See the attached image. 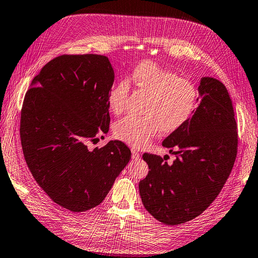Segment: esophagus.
<instances>
[{"mask_svg":"<svg viewBox=\"0 0 258 258\" xmlns=\"http://www.w3.org/2000/svg\"><path fill=\"white\" fill-rule=\"evenodd\" d=\"M131 153H133V155H131V156H133L134 160H138L140 158V153L138 152L136 149H131Z\"/></svg>","mask_w":258,"mask_h":258,"instance_id":"obj_1","label":"esophagus"}]
</instances>
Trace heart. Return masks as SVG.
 <instances>
[{
    "mask_svg": "<svg viewBox=\"0 0 258 258\" xmlns=\"http://www.w3.org/2000/svg\"><path fill=\"white\" fill-rule=\"evenodd\" d=\"M129 82L137 91L147 94L143 116H127L117 121L114 135L118 140L135 148H142L161 130L171 134L183 127L192 116L199 102V92L191 81L162 68L153 61H143L111 87L107 103L114 114L125 108Z\"/></svg>",
    "mask_w": 258,
    "mask_h": 258,
    "instance_id": "b5f03b06",
    "label": "heart"
}]
</instances>
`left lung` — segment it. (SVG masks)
I'll use <instances>...</instances> for the list:
<instances>
[{
  "label": "left lung",
  "instance_id": "8db88e82",
  "mask_svg": "<svg viewBox=\"0 0 258 258\" xmlns=\"http://www.w3.org/2000/svg\"><path fill=\"white\" fill-rule=\"evenodd\" d=\"M200 104L183 127L162 146L176 155L144 153L149 173L139 183L142 204L160 222L176 225L198 217L221 191L237 154V125L232 100L221 82L203 78Z\"/></svg>",
  "mask_w": 258,
  "mask_h": 258
}]
</instances>
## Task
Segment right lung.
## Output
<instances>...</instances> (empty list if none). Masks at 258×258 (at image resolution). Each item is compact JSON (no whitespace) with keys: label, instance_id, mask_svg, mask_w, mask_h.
<instances>
[{"label":"right lung","instance_id":"1","mask_svg":"<svg viewBox=\"0 0 258 258\" xmlns=\"http://www.w3.org/2000/svg\"><path fill=\"white\" fill-rule=\"evenodd\" d=\"M114 79L107 56L62 54L41 69L24 98L25 161L52 202L72 212L102 203L131 158L118 140L87 148L109 130L107 95Z\"/></svg>","mask_w":258,"mask_h":258}]
</instances>
